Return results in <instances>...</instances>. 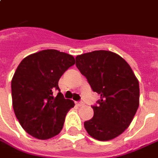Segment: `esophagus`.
I'll list each match as a JSON object with an SVG mask.
<instances>
[{
	"instance_id": "1",
	"label": "esophagus",
	"mask_w": 158,
	"mask_h": 158,
	"mask_svg": "<svg viewBox=\"0 0 158 158\" xmlns=\"http://www.w3.org/2000/svg\"><path fill=\"white\" fill-rule=\"evenodd\" d=\"M76 105H77V106L80 107V106H83L85 104H84L83 102H77V103H76Z\"/></svg>"
}]
</instances>
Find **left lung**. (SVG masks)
<instances>
[{"instance_id": "obj_1", "label": "left lung", "mask_w": 158, "mask_h": 158, "mask_svg": "<svg viewBox=\"0 0 158 158\" xmlns=\"http://www.w3.org/2000/svg\"><path fill=\"white\" fill-rule=\"evenodd\" d=\"M76 65L93 92L100 94L94 115L85 129L99 141L118 137L130 126L139 106V83L131 67L118 54L98 50L76 57Z\"/></svg>"}]
</instances>
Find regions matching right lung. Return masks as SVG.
<instances>
[{"label":"right lung","mask_w":158,"mask_h":158,"mask_svg":"<svg viewBox=\"0 0 158 158\" xmlns=\"http://www.w3.org/2000/svg\"><path fill=\"white\" fill-rule=\"evenodd\" d=\"M75 64L74 57L54 49H47L24 58L11 81L12 103L17 119L26 132L46 140L63 128L66 113L74 102L63 94L52 95L59 80Z\"/></svg>","instance_id":"right-lung-1"}]
</instances>
